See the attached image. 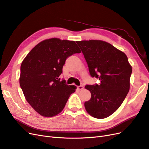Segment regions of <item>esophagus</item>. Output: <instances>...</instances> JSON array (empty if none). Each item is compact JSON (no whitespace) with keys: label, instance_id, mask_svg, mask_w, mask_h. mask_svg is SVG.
Masks as SVG:
<instances>
[{"label":"esophagus","instance_id":"34e87169","mask_svg":"<svg viewBox=\"0 0 149 149\" xmlns=\"http://www.w3.org/2000/svg\"><path fill=\"white\" fill-rule=\"evenodd\" d=\"M78 89L79 90H83L84 89V87L83 86H78Z\"/></svg>","mask_w":149,"mask_h":149}]
</instances>
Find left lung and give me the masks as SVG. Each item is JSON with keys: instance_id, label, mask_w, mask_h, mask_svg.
Instances as JSON below:
<instances>
[{"instance_id": "obj_1", "label": "left lung", "mask_w": 149, "mask_h": 149, "mask_svg": "<svg viewBox=\"0 0 149 149\" xmlns=\"http://www.w3.org/2000/svg\"><path fill=\"white\" fill-rule=\"evenodd\" d=\"M93 77L99 84L86 85L91 97L84 102L88 113L97 119H104L118 110L130 89L132 66L125 54L102 40L77 41Z\"/></svg>"}]
</instances>
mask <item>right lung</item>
Listing matches in <instances>:
<instances>
[{"mask_svg":"<svg viewBox=\"0 0 149 149\" xmlns=\"http://www.w3.org/2000/svg\"><path fill=\"white\" fill-rule=\"evenodd\" d=\"M81 53L74 41L52 38L33 47L22 61L19 82L25 100L39 114L51 118L64 109L76 86L60 81L66 58Z\"/></svg>","mask_w":149,"mask_h":149,"instance_id":"add662e5","label":"right lung"}]
</instances>
